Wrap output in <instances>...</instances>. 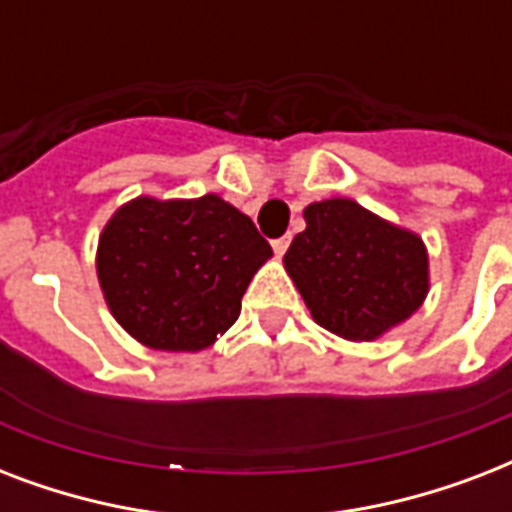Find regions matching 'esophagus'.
<instances>
[{
    "label": "esophagus",
    "mask_w": 512,
    "mask_h": 512,
    "mask_svg": "<svg viewBox=\"0 0 512 512\" xmlns=\"http://www.w3.org/2000/svg\"><path fill=\"white\" fill-rule=\"evenodd\" d=\"M289 247V236H281V239H273V252H276V257H281L284 252H287Z\"/></svg>",
    "instance_id": "esophagus-1"
}]
</instances>
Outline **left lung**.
Wrapping results in <instances>:
<instances>
[{"mask_svg":"<svg viewBox=\"0 0 512 512\" xmlns=\"http://www.w3.org/2000/svg\"><path fill=\"white\" fill-rule=\"evenodd\" d=\"M284 268L313 321L350 342H372L404 324L428 297V249L414 231L353 199L313 201Z\"/></svg>","mask_w":512,"mask_h":512,"instance_id":"obj_1","label":"left lung"}]
</instances>
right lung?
Instances as JSON below:
<instances>
[{"instance_id": "add662e5", "label": "right lung", "mask_w": 512, "mask_h": 512, "mask_svg": "<svg viewBox=\"0 0 512 512\" xmlns=\"http://www.w3.org/2000/svg\"><path fill=\"white\" fill-rule=\"evenodd\" d=\"M271 255L255 223L217 193L138 196L100 233L95 268L127 335L146 348L196 353L239 319L241 297Z\"/></svg>"}]
</instances>
